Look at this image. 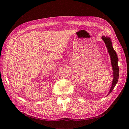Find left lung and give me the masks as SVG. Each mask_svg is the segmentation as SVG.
<instances>
[{
    "label": "left lung",
    "instance_id": "1",
    "mask_svg": "<svg viewBox=\"0 0 129 129\" xmlns=\"http://www.w3.org/2000/svg\"><path fill=\"white\" fill-rule=\"evenodd\" d=\"M102 40L104 41L106 46L107 47V50L108 51V52L109 53V55L110 56V58H111V65L113 69V79L112 81V86L111 87V89H110L108 94L109 95L110 93L111 92L115 86H116L119 77V68L118 66V59L117 58V56L116 51L114 50L113 46H112V43L111 42V39L110 37H108L107 36L105 37L104 36H103L102 37Z\"/></svg>",
    "mask_w": 129,
    "mask_h": 129
}]
</instances>
